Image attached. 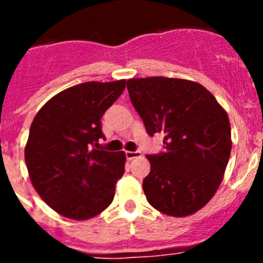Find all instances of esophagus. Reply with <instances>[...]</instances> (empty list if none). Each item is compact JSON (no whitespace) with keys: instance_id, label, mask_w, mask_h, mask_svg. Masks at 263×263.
<instances>
[{"instance_id":"1","label":"esophagus","mask_w":263,"mask_h":263,"mask_svg":"<svg viewBox=\"0 0 263 263\" xmlns=\"http://www.w3.org/2000/svg\"><path fill=\"white\" fill-rule=\"evenodd\" d=\"M125 155H126L127 160H133L134 158L141 157V152H126L125 153Z\"/></svg>"}]
</instances>
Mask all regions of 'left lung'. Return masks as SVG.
Segmentation results:
<instances>
[{
  "label": "left lung",
  "mask_w": 263,
  "mask_h": 263,
  "mask_svg": "<svg viewBox=\"0 0 263 263\" xmlns=\"http://www.w3.org/2000/svg\"><path fill=\"white\" fill-rule=\"evenodd\" d=\"M132 104L148 136H163L164 153L147 155L146 199L155 210L184 217L201 210L221 184L231 157V124L210 90L184 79L127 80Z\"/></svg>",
  "instance_id": "left-lung-1"
}]
</instances>
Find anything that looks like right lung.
I'll list each match as a JSON object with an SVG mask.
<instances>
[{
  "mask_svg": "<svg viewBox=\"0 0 263 263\" xmlns=\"http://www.w3.org/2000/svg\"><path fill=\"white\" fill-rule=\"evenodd\" d=\"M126 80L67 88L36 113L25 147L30 180L42 200L71 220H88L110 205L124 175V152L96 150L101 117Z\"/></svg>",
  "mask_w": 263,
  "mask_h": 263,
  "instance_id": "right-lung-1",
  "label": "right lung"
}]
</instances>
